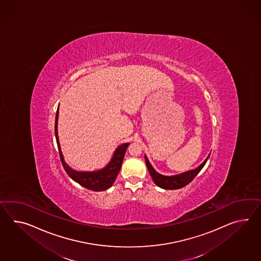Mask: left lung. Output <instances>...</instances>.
Returning a JSON list of instances; mask_svg holds the SVG:
<instances>
[{
	"mask_svg": "<svg viewBox=\"0 0 261 261\" xmlns=\"http://www.w3.org/2000/svg\"><path fill=\"white\" fill-rule=\"evenodd\" d=\"M210 155L196 169L184 172V173H181V174H178V175H174V176H164V175H161V174L158 173L153 170V167L150 164V162H149V160H148L146 156H145V162H146L148 171H149L151 176L153 178L154 184L158 185L159 187L162 188V189H165V190H178V189H181L185 186H187L189 183H191V181L200 172V171L203 169V167L206 163Z\"/></svg>",
	"mask_w": 261,
	"mask_h": 261,
	"instance_id": "8db88e82",
	"label": "left lung"
}]
</instances>
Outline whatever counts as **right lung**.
Returning <instances> with one entry per match:
<instances>
[{
  "label": "right lung",
  "mask_w": 261,
  "mask_h": 261,
  "mask_svg": "<svg viewBox=\"0 0 261 261\" xmlns=\"http://www.w3.org/2000/svg\"><path fill=\"white\" fill-rule=\"evenodd\" d=\"M58 108L57 110V115H56L55 133H56V139H57L61 163L63 165L64 170L68 173V175L72 180L77 182L78 184L83 186L84 188L90 190V191H102L109 189L114 183L115 179L121 170L122 160L124 158V153L126 152L129 143H124L121 146L118 147L117 150L115 151L114 155L111 159V161L109 162V164L101 171L91 172H75V171L71 170L70 167L64 162L63 155H62V152L60 150V145H59V141H58Z\"/></svg>",
  "instance_id": "obj_1"
}]
</instances>
